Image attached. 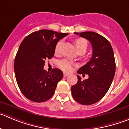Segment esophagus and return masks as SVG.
Returning <instances> with one entry per match:
<instances>
[{"label":"esophagus","mask_w":129,"mask_h":129,"mask_svg":"<svg viewBox=\"0 0 129 129\" xmlns=\"http://www.w3.org/2000/svg\"><path fill=\"white\" fill-rule=\"evenodd\" d=\"M69 73H63V76H64V77H67V76H68V75H69Z\"/></svg>","instance_id":"34e87169"}]
</instances>
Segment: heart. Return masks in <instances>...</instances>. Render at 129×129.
Returning a JSON list of instances; mask_svg holds the SVG:
<instances>
[{
  "mask_svg": "<svg viewBox=\"0 0 129 129\" xmlns=\"http://www.w3.org/2000/svg\"><path fill=\"white\" fill-rule=\"evenodd\" d=\"M74 42L75 44L76 47H77V51H82L84 53L86 52L88 47V43L85 39H83V38H78V39H77L75 40ZM61 44V42L59 41L56 45L54 50L55 53L56 54H57L59 52ZM73 64V62L70 60L68 59H63L59 60L58 61V62H57L58 67L61 70L64 71V72H70L72 70V67Z\"/></svg>",
  "mask_w": 129,
  "mask_h": 129,
  "instance_id": "b5f03b06",
  "label": "heart"
}]
</instances>
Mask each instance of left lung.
Masks as SVG:
<instances>
[{
  "label": "left lung",
  "instance_id": "1",
  "mask_svg": "<svg viewBox=\"0 0 129 129\" xmlns=\"http://www.w3.org/2000/svg\"><path fill=\"white\" fill-rule=\"evenodd\" d=\"M75 34L90 42L92 56L77 71L78 74H88L89 78L82 80L77 75L78 82L72 87V96L81 105H90L102 99L111 86L116 70L113 50L110 42L97 33L84 31Z\"/></svg>",
  "mask_w": 129,
  "mask_h": 129
}]
</instances>
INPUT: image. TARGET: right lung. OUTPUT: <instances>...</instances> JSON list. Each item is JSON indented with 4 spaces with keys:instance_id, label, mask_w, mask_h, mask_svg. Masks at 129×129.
<instances>
[{
    "instance_id": "obj_1",
    "label": "right lung",
    "mask_w": 129,
    "mask_h": 129,
    "mask_svg": "<svg viewBox=\"0 0 129 129\" xmlns=\"http://www.w3.org/2000/svg\"><path fill=\"white\" fill-rule=\"evenodd\" d=\"M67 35L41 30L31 33L22 41L14 59V70L18 87L27 99L42 103L54 94L63 73L56 68L51 73L47 72L44 66L45 61L54 55L59 40Z\"/></svg>"
}]
</instances>
